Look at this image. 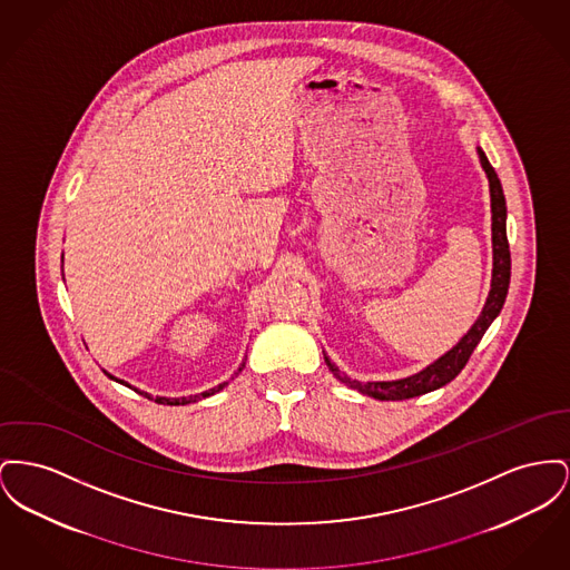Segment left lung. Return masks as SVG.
<instances>
[{"mask_svg": "<svg viewBox=\"0 0 570 570\" xmlns=\"http://www.w3.org/2000/svg\"><path fill=\"white\" fill-rule=\"evenodd\" d=\"M478 157L482 169L487 171L489 178V189H491V213H493V277H491V291L487 303L482 307V314L478 316V321L471 325L468 334L461 337V342L450 348L445 355H441L436 362L424 370H420L417 374H411L406 379L399 381H368V383H360L346 374H340V368L334 362L325 355V364L327 368L334 372L342 383H346L348 387L372 396L376 401H404V399H413V396H422L429 394L433 390L443 387L445 383H450L461 370L465 368V364L473 353V348L478 346V342L482 340L484 332L491 327V323L498 318V314L502 312L505 295H508V286H510V249H508V236H505V198H503L502 183L495 174L493 166L489 164L487 155L482 153V148L478 146Z\"/></svg>", "mask_w": 570, "mask_h": 570, "instance_id": "8db88e82", "label": "left lung"}]
</instances>
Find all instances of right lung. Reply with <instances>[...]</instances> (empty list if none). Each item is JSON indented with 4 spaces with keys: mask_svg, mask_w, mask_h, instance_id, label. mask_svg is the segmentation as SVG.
Instances as JSON below:
<instances>
[{
    "mask_svg": "<svg viewBox=\"0 0 570 570\" xmlns=\"http://www.w3.org/2000/svg\"><path fill=\"white\" fill-rule=\"evenodd\" d=\"M245 364H240V368H243ZM238 368V370H240ZM109 379H114V381H118V383H122V385H127V387H131L127 381H122V379H116L114 374H109V372H105ZM228 385V381L226 383H219L217 387H213V390H208V392H202L200 396H187V399H166V396H157V399H153L150 394H146V392H139V390H135V392H139L141 396H146V399H153L155 402H159V404H189V402L200 401V399H206V396H213V394H217L219 390H224Z\"/></svg>",
    "mask_w": 570,
    "mask_h": 570,
    "instance_id": "obj_1",
    "label": "right lung"
}]
</instances>
